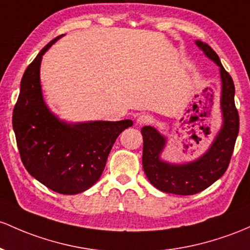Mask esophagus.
I'll use <instances>...</instances> for the list:
<instances>
[{"mask_svg": "<svg viewBox=\"0 0 250 250\" xmlns=\"http://www.w3.org/2000/svg\"><path fill=\"white\" fill-rule=\"evenodd\" d=\"M150 121V116L148 114H141L139 115L138 119H136V125H146V123H148Z\"/></svg>", "mask_w": 250, "mask_h": 250, "instance_id": "obj_1", "label": "esophagus"}]
</instances>
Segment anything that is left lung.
<instances>
[{"mask_svg":"<svg viewBox=\"0 0 250 250\" xmlns=\"http://www.w3.org/2000/svg\"><path fill=\"white\" fill-rule=\"evenodd\" d=\"M203 53L219 67L221 76L222 125L212 144L205 153L188 163H169L161 158L167 139L156 128L145 125L141 129L144 136L142 166L148 180L158 190L165 193L188 194L198 193L218 180L229 166L230 158L236 142L240 119L235 106V86L232 78L224 70L216 52L208 43L194 41Z\"/></svg>","mask_w":250,"mask_h":250,"instance_id":"1","label":"left lung"}]
</instances>
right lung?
Wrapping results in <instances>:
<instances>
[{
  "label": "right lung",
  "mask_w": 250,
  "mask_h": 250,
  "mask_svg": "<svg viewBox=\"0 0 250 250\" xmlns=\"http://www.w3.org/2000/svg\"><path fill=\"white\" fill-rule=\"evenodd\" d=\"M62 37L48 42L24 71L13 129L28 173L52 191L77 194L98 182L115 141L133 121L73 123L51 111L42 96L40 66L43 54Z\"/></svg>",
  "instance_id": "obj_1"
}]
</instances>
